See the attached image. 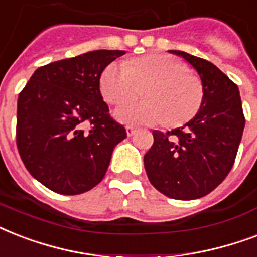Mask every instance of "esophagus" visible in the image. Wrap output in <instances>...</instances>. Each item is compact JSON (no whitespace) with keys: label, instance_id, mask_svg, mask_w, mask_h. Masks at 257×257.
Segmentation results:
<instances>
[{"label":"esophagus","instance_id":"esophagus-1","mask_svg":"<svg viewBox=\"0 0 257 257\" xmlns=\"http://www.w3.org/2000/svg\"><path fill=\"white\" fill-rule=\"evenodd\" d=\"M136 132H137L136 126H132V125H128V126H126V133H128L129 137L133 136Z\"/></svg>","mask_w":257,"mask_h":257}]
</instances>
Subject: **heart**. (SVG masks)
Listing matches in <instances>:
<instances>
[{"label": "heart", "mask_w": 257, "mask_h": 257, "mask_svg": "<svg viewBox=\"0 0 257 257\" xmlns=\"http://www.w3.org/2000/svg\"><path fill=\"white\" fill-rule=\"evenodd\" d=\"M144 86L147 98L122 105L116 117L125 124L152 125L165 121L177 126L191 120L203 102V85L183 62L168 54L152 53L105 66L100 90L110 105L132 100Z\"/></svg>", "instance_id": "b5f03b06"}]
</instances>
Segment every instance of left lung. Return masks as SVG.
Returning a JSON list of instances; mask_svg holds the SVG:
<instances>
[{"label":"left lung","mask_w":257,"mask_h":257,"mask_svg":"<svg viewBox=\"0 0 257 257\" xmlns=\"http://www.w3.org/2000/svg\"><path fill=\"white\" fill-rule=\"evenodd\" d=\"M203 82L199 112L181 128L153 131V145L144 165L153 187L176 200H193L211 193L233 167L245 117L235 82L204 58L181 50Z\"/></svg>","instance_id":"obj_1"}]
</instances>
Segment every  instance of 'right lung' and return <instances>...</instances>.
<instances>
[{"label":"right lung","instance_id":"add662e5","mask_svg":"<svg viewBox=\"0 0 257 257\" xmlns=\"http://www.w3.org/2000/svg\"><path fill=\"white\" fill-rule=\"evenodd\" d=\"M122 54L93 50L40 66L18 94V153L50 191L80 195L96 187L126 137L100 92L102 70Z\"/></svg>","mask_w":257,"mask_h":257}]
</instances>
